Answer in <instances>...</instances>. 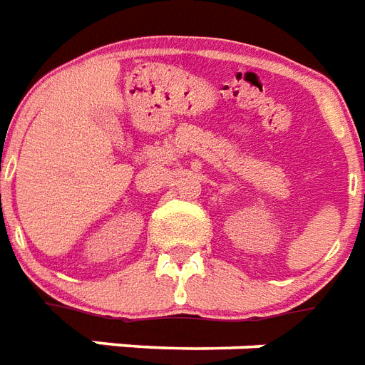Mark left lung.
<instances>
[{
  "instance_id": "obj_1",
  "label": "left lung",
  "mask_w": 365,
  "mask_h": 365,
  "mask_svg": "<svg viewBox=\"0 0 365 365\" xmlns=\"http://www.w3.org/2000/svg\"><path fill=\"white\" fill-rule=\"evenodd\" d=\"M364 207H365V195H364Z\"/></svg>"
}]
</instances>
